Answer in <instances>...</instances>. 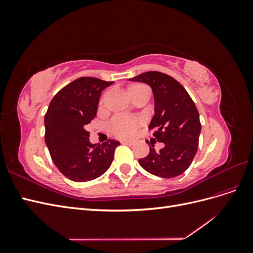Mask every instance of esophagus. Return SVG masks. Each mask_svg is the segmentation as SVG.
<instances>
[{
    "mask_svg": "<svg viewBox=\"0 0 253 253\" xmlns=\"http://www.w3.org/2000/svg\"><path fill=\"white\" fill-rule=\"evenodd\" d=\"M121 142H122V143H126V144H133V143H134V141H133V140H126V139L122 140Z\"/></svg>",
    "mask_w": 253,
    "mask_h": 253,
    "instance_id": "1",
    "label": "esophagus"
}]
</instances>
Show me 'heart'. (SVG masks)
Returning a JSON list of instances; mask_svg holds the SVG:
<instances>
[{
    "instance_id": "heart-1",
    "label": "heart",
    "mask_w": 253,
    "mask_h": 253,
    "mask_svg": "<svg viewBox=\"0 0 253 253\" xmlns=\"http://www.w3.org/2000/svg\"><path fill=\"white\" fill-rule=\"evenodd\" d=\"M135 86H138V85H135ZM135 86H133L132 88H134ZM137 126H138V121H137L135 118L124 116V115L116 116L110 124L111 132L119 137H128V136L134 135L137 129Z\"/></svg>"
}]
</instances>
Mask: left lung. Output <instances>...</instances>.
I'll return each instance as SVG.
<instances>
[{
  "instance_id": "1",
  "label": "left lung",
  "mask_w": 253,
  "mask_h": 253,
  "mask_svg": "<svg viewBox=\"0 0 253 253\" xmlns=\"http://www.w3.org/2000/svg\"><path fill=\"white\" fill-rule=\"evenodd\" d=\"M148 83L155 99V115L149 126L164 148L158 152L149 140L150 153L138 160L145 171L163 178L176 177L190 167L196 154L202 125L196 105L188 91L171 76L147 72L129 79Z\"/></svg>"
}]
</instances>
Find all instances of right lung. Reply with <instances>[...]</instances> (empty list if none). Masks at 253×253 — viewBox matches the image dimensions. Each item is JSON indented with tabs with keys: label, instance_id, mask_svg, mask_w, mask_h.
Wrapping results in <instances>:
<instances>
[{
	"label": "right lung",
	"instance_id": "add662e5",
	"mask_svg": "<svg viewBox=\"0 0 253 253\" xmlns=\"http://www.w3.org/2000/svg\"><path fill=\"white\" fill-rule=\"evenodd\" d=\"M113 84L81 77L61 88L45 114V142L58 170L74 181H88L109 169L116 148L115 139L91 144L86 126L97 114L101 91Z\"/></svg>",
	"mask_w": 253,
	"mask_h": 253
}]
</instances>
